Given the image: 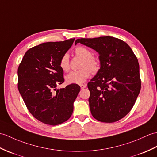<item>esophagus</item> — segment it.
I'll return each mask as SVG.
<instances>
[{"instance_id":"esophagus-1","label":"esophagus","mask_w":157,"mask_h":157,"mask_svg":"<svg viewBox=\"0 0 157 157\" xmlns=\"http://www.w3.org/2000/svg\"><path fill=\"white\" fill-rule=\"evenodd\" d=\"M86 86H87L86 84H82V85H80V87H81L82 90L83 89V88H86Z\"/></svg>"}]
</instances>
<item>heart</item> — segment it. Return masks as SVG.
<instances>
[{
	"instance_id": "obj_1",
	"label": "heart",
	"mask_w": 157,
	"mask_h": 157,
	"mask_svg": "<svg viewBox=\"0 0 157 157\" xmlns=\"http://www.w3.org/2000/svg\"><path fill=\"white\" fill-rule=\"evenodd\" d=\"M75 53L83 60L81 66L82 69L72 71L65 76V82L68 84H82L90 77L91 71L96 73L100 69L99 61L96 57L92 56V52L89 49L79 46L75 49ZM59 66L64 71L70 70V58L68 53H65L61 57Z\"/></svg>"
}]
</instances>
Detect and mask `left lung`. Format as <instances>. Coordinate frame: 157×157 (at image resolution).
<instances>
[{"label": "left lung", "mask_w": 157, "mask_h": 157, "mask_svg": "<svg viewBox=\"0 0 157 157\" xmlns=\"http://www.w3.org/2000/svg\"><path fill=\"white\" fill-rule=\"evenodd\" d=\"M99 54L100 68L87 83L90 108L98 121L114 122L128 114L140 93L139 64L130 46L110 36L78 39Z\"/></svg>", "instance_id": "left-lung-1"}]
</instances>
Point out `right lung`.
<instances>
[{"label":"right lung","mask_w":157,"mask_h":157,"mask_svg":"<svg viewBox=\"0 0 157 157\" xmlns=\"http://www.w3.org/2000/svg\"><path fill=\"white\" fill-rule=\"evenodd\" d=\"M74 40L43 43L32 47L18 68V89L25 105L36 119L47 124H60L71 117L80 91L77 84L57 89L64 82L60 59Z\"/></svg>","instance_id":"add662e5"}]
</instances>
